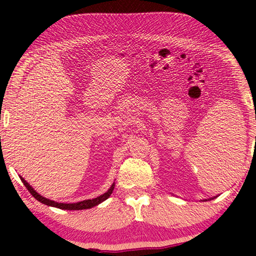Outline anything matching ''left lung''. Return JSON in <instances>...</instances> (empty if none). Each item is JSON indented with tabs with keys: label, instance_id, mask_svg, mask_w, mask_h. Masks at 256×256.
Wrapping results in <instances>:
<instances>
[{
	"label": "left lung",
	"instance_id": "8db88e82",
	"mask_svg": "<svg viewBox=\"0 0 256 256\" xmlns=\"http://www.w3.org/2000/svg\"><path fill=\"white\" fill-rule=\"evenodd\" d=\"M210 200H211V198H210Z\"/></svg>",
	"mask_w": 256,
	"mask_h": 256
}]
</instances>
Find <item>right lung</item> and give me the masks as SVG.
<instances>
[{
	"label": "right lung",
	"instance_id": "1",
	"mask_svg": "<svg viewBox=\"0 0 256 256\" xmlns=\"http://www.w3.org/2000/svg\"><path fill=\"white\" fill-rule=\"evenodd\" d=\"M20 180H21V182H22L26 188H27L30 194H32V196L36 198V200H38L42 203H44V204H46V206H55V208H58V209H62V210H84V209H90V208H92V206H96L99 204V203L104 202L110 196V194L112 193V190H114V186H115V183H112L110 188L108 190L106 193H104L102 196H98L96 198H92V200H84V201L76 202V203H58V202L52 201V200H50V198L42 196L40 194H38L36 190H34L21 176H20Z\"/></svg>",
	"mask_w": 256,
	"mask_h": 256
}]
</instances>
